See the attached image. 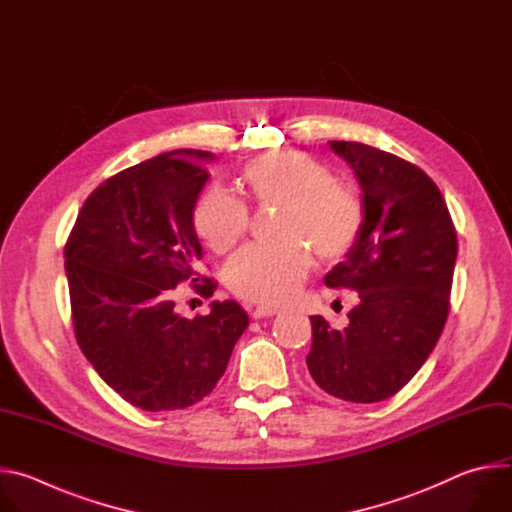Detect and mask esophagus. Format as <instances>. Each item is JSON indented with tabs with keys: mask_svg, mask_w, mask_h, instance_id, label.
<instances>
[{
	"mask_svg": "<svg viewBox=\"0 0 512 512\" xmlns=\"http://www.w3.org/2000/svg\"><path fill=\"white\" fill-rule=\"evenodd\" d=\"M275 314H279V310H277V308H269V306H257V308L251 312V316H253L255 320L271 318V316H275Z\"/></svg>",
	"mask_w": 512,
	"mask_h": 512,
	"instance_id": "obj_1",
	"label": "esophagus"
}]
</instances>
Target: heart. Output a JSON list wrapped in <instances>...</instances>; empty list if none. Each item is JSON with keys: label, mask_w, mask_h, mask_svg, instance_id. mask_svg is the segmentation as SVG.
Masks as SVG:
<instances>
[{"label": "heart", "mask_w": 512, "mask_h": 512, "mask_svg": "<svg viewBox=\"0 0 512 512\" xmlns=\"http://www.w3.org/2000/svg\"><path fill=\"white\" fill-rule=\"evenodd\" d=\"M243 180L259 206H281L275 245H249L225 269L227 285L241 300L283 304L298 294L312 267L346 257L360 239L364 204L336 182L334 172L304 152H269L251 160ZM247 204L223 188L206 190L192 212L198 237L214 251L227 253L249 231Z\"/></svg>", "instance_id": "b5f03b06"}]
</instances>
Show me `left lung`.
<instances>
[{
  "instance_id": "8db88e82",
  "label": "left lung",
  "mask_w": 512,
  "mask_h": 512,
  "mask_svg": "<svg viewBox=\"0 0 512 512\" xmlns=\"http://www.w3.org/2000/svg\"><path fill=\"white\" fill-rule=\"evenodd\" d=\"M354 170L364 204L358 243L326 277L356 289L344 330L312 316L314 383L350 403L401 391L440 340L450 312L458 237L448 204L415 164L358 141H328Z\"/></svg>"
}]
</instances>
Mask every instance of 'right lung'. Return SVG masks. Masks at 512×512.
Masks as SVG:
<instances>
[{"label": "right lung", "mask_w": 512, "mask_h": 512, "mask_svg": "<svg viewBox=\"0 0 512 512\" xmlns=\"http://www.w3.org/2000/svg\"><path fill=\"white\" fill-rule=\"evenodd\" d=\"M208 152H170L131 166L85 200L64 245L77 342L99 377L143 411L202 401L227 371L249 326L235 302H212L194 320L176 312L174 289L210 298L216 281L198 271L202 247L192 212Z\"/></svg>", "instance_id": "obj_1"}]
</instances>
